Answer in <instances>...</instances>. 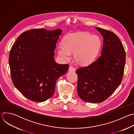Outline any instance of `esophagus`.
Returning <instances> with one entry per match:
<instances>
[{
    "label": "esophagus",
    "mask_w": 134,
    "mask_h": 134,
    "mask_svg": "<svg viewBox=\"0 0 134 134\" xmlns=\"http://www.w3.org/2000/svg\"><path fill=\"white\" fill-rule=\"evenodd\" d=\"M69 71H75V68L72 66H70L69 67V69H68Z\"/></svg>",
    "instance_id": "1"
}]
</instances>
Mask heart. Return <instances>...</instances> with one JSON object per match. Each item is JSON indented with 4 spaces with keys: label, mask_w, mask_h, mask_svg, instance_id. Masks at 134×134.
Listing matches in <instances>:
<instances>
[{
    "label": "heart",
    "mask_w": 134,
    "mask_h": 134,
    "mask_svg": "<svg viewBox=\"0 0 134 134\" xmlns=\"http://www.w3.org/2000/svg\"><path fill=\"white\" fill-rule=\"evenodd\" d=\"M102 41L97 35L83 32L69 34L63 43L57 48V52L64 60H69L74 53L75 62L81 66H87L94 62L100 52Z\"/></svg>",
    "instance_id": "b5f03b06"
}]
</instances>
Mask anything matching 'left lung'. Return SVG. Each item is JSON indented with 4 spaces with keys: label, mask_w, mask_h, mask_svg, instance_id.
I'll return each mask as SVG.
<instances>
[{
    "label": "left lung",
    "mask_w": 134,
    "mask_h": 134,
    "mask_svg": "<svg viewBox=\"0 0 134 134\" xmlns=\"http://www.w3.org/2000/svg\"><path fill=\"white\" fill-rule=\"evenodd\" d=\"M103 37L101 55L91 65L76 70L77 93L87 102H101L120 85L124 75L126 52L118 37L113 32L95 27Z\"/></svg>",
    "instance_id": "8db88e82"
}]
</instances>
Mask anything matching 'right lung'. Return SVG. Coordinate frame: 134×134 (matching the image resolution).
I'll return each mask as SVG.
<instances>
[{
    "label": "right lung",
    "instance_id": "right-lung-1",
    "mask_svg": "<svg viewBox=\"0 0 134 134\" xmlns=\"http://www.w3.org/2000/svg\"><path fill=\"white\" fill-rule=\"evenodd\" d=\"M59 29H32L17 39L9 53L11 77L15 87L28 99L44 102L53 96L56 81L68 70L67 64H57L54 51Z\"/></svg>",
    "mask_w": 134,
    "mask_h": 134
}]
</instances>
